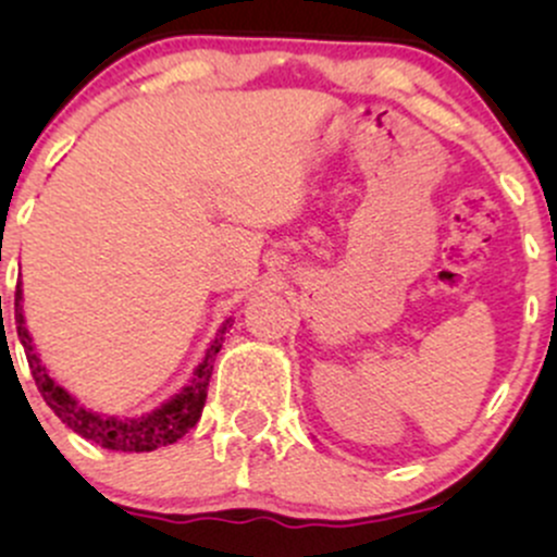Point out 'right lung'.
Returning a JSON list of instances; mask_svg holds the SVG:
<instances>
[{
  "label": "right lung",
  "instance_id": "1",
  "mask_svg": "<svg viewBox=\"0 0 557 557\" xmlns=\"http://www.w3.org/2000/svg\"><path fill=\"white\" fill-rule=\"evenodd\" d=\"M23 290L17 285L15 290V322H17V337H21L25 348V359L30 363V374H34L38 393L47 400V406L60 417L73 432H78L81 437L91 440V443L107 447V450H123V453H149L157 447L172 445L183 437L185 432L194 430L196 421L201 419L203 403H207V389L209 380H212L214 359L220 354L222 343H225V330L222 327L220 335L214 337V343L209 345L207 356L198 363L194 372L190 385H185L175 398L159 406L157 411L146 413L138 419H117V417H99V413L86 411L78 406V400L67 393L65 387H60L49 376L47 367L36 356L34 343H30L28 330H25V317H23Z\"/></svg>",
  "mask_w": 557,
  "mask_h": 557
}]
</instances>
